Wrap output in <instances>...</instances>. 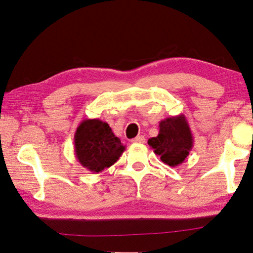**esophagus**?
<instances>
[{
	"label": "esophagus",
	"mask_w": 253,
	"mask_h": 253,
	"mask_svg": "<svg viewBox=\"0 0 253 253\" xmlns=\"http://www.w3.org/2000/svg\"><path fill=\"white\" fill-rule=\"evenodd\" d=\"M145 137L144 136H137L136 138H134L131 140V142H135V144H142V142H145Z\"/></svg>",
	"instance_id": "34e87169"
}]
</instances>
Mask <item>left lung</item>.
Segmentation results:
<instances>
[{
  "instance_id": "obj_1",
  "label": "left lung",
  "mask_w": 253,
  "mask_h": 253,
  "mask_svg": "<svg viewBox=\"0 0 253 253\" xmlns=\"http://www.w3.org/2000/svg\"><path fill=\"white\" fill-rule=\"evenodd\" d=\"M148 145L168 166L181 165L194 146V137L185 115L168 117L160 122L158 136L149 138Z\"/></svg>"
}]
</instances>
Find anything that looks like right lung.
I'll return each mask as SVG.
<instances>
[{
  "mask_svg": "<svg viewBox=\"0 0 253 253\" xmlns=\"http://www.w3.org/2000/svg\"><path fill=\"white\" fill-rule=\"evenodd\" d=\"M125 148L108 124L99 119H84L75 131L76 158L83 167L94 173L113 166Z\"/></svg>",
  "mask_w": 253,
  "mask_h": 253,
  "instance_id": "right-lung-1",
  "label": "right lung"
}]
</instances>
